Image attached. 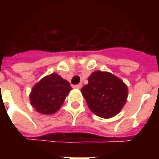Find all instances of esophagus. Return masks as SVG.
<instances>
[{
  "label": "esophagus",
  "mask_w": 159,
  "mask_h": 159,
  "mask_svg": "<svg viewBox=\"0 0 159 159\" xmlns=\"http://www.w3.org/2000/svg\"><path fill=\"white\" fill-rule=\"evenodd\" d=\"M82 86H83V84H82V83H79V84H77V85H75L74 88H75V89H80L82 88Z\"/></svg>",
  "instance_id": "1"
}]
</instances>
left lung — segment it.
Returning a JSON list of instances; mask_svg holds the SVG:
<instances>
[{"label": "left lung", "mask_w": 159, "mask_h": 159, "mask_svg": "<svg viewBox=\"0 0 159 159\" xmlns=\"http://www.w3.org/2000/svg\"><path fill=\"white\" fill-rule=\"evenodd\" d=\"M81 89L92 112L103 118L116 116L126 103L128 87L122 80L107 71L96 70Z\"/></svg>", "instance_id": "obj_1"}]
</instances>
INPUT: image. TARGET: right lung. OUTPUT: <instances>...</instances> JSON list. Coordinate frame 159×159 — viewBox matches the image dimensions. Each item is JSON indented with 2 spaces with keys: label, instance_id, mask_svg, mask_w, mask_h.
I'll return each instance as SVG.
<instances>
[{
  "label": "right lung",
  "instance_id": "obj_1",
  "mask_svg": "<svg viewBox=\"0 0 159 159\" xmlns=\"http://www.w3.org/2000/svg\"><path fill=\"white\" fill-rule=\"evenodd\" d=\"M71 89L68 81L56 73H52L43 77L33 87L30 93V104L41 114L55 113Z\"/></svg>",
  "mask_w": 159,
  "mask_h": 159
}]
</instances>
